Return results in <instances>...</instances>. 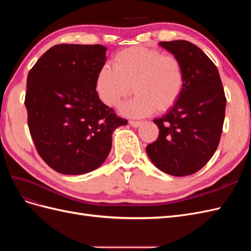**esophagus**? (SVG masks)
Segmentation results:
<instances>
[{"mask_svg": "<svg viewBox=\"0 0 251 251\" xmlns=\"http://www.w3.org/2000/svg\"><path fill=\"white\" fill-rule=\"evenodd\" d=\"M142 123L141 121H135V120H130V125L133 126V127H138Z\"/></svg>", "mask_w": 251, "mask_h": 251, "instance_id": "obj_1", "label": "esophagus"}]
</instances>
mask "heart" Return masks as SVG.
<instances>
[{
    "mask_svg": "<svg viewBox=\"0 0 251 251\" xmlns=\"http://www.w3.org/2000/svg\"><path fill=\"white\" fill-rule=\"evenodd\" d=\"M112 67L98 71L94 89L105 105L119 107L133 91L137 94L121 108L126 116L141 117L154 110L165 112L176 103L184 87V70L174 55L143 47H132L116 53Z\"/></svg>",
    "mask_w": 251,
    "mask_h": 251,
    "instance_id": "heart-1",
    "label": "heart"
}]
</instances>
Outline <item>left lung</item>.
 <instances>
[{"mask_svg":"<svg viewBox=\"0 0 251 251\" xmlns=\"http://www.w3.org/2000/svg\"><path fill=\"white\" fill-rule=\"evenodd\" d=\"M182 64L185 82L178 100L154 119L159 136L147 147L157 168L182 177L201 170L215 154L221 138L226 97L215 64L187 41L160 42Z\"/></svg>","mask_w":251,"mask_h":251,"instance_id":"1","label":"left lung"}]
</instances>
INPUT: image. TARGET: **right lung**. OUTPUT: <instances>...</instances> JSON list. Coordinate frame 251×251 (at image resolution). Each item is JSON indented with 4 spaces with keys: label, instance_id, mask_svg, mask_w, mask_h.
I'll return each instance as SVG.
<instances>
[{
    "label": "right lung",
    "instance_id": "obj_1",
    "mask_svg": "<svg viewBox=\"0 0 251 251\" xmlns=\"http://www.w3.org/2000/svg\"><path fill=\"white\" fill-rule=\"evenodd\" d=\"M105 51L102 45H55L28 73L30 135L43 160L60 174L100 168L111 151L114 130L127 124L95 92Z\"/></svg>",
    "mask_w": 251,
    "mask_h": 251
}]
</instances>
